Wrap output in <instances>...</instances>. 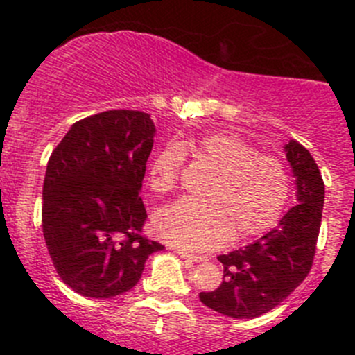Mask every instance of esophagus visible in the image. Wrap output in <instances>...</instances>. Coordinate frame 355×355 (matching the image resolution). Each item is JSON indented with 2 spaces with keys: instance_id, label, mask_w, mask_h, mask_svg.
Here are the masks:
<instances>
[{
  "instance_id": "1",
  "label": "esophagus",
  "mask_w": 355,
  "mask_h": 355,
  "mask_svg": "<svg viewBox=\"0 0 355 355\" xmlns=\"http://www.w3.org/2000/svg\"><path fill=\"white\" fill-rule=\"evenodd\" d=\"M177 254L182 259L187 261V263H200V261H204L202 256H194V254H189L185 252V250H177Z\"/></svg>"
}]
</instances>
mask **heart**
<instances>
[{
	"label": "heart",
	"instance_id": "b5f03b06",
	"mask_svg": "<svg viewBox=\"0 0 355 355\" xmlns=\"http://www.w3.org/2000/svg\"><path fill=\"white\" fill-rule=\"evenodd\" d=\"M196 157L214 170L204 189V200L184 199L155 218L161 239L187 250H207L257 237L273 228L290 198V175L273 156L259 155L245 139L230 132L200 137L192 146ZM184 153L163 146L149 164L148 182L155 194H168L178 184Z\"/></svg>",
	"mask_w": 355,
	"mask_h": 355
}]
</instances>
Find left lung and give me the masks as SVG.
<instances>
[{"label":"left lung","mask_w":355,"mask_h":355,"mask_svg":"<svg viewBox=\"0 0 355 355\" xmlns=\"http://www.w3.org/2000/svg\"><path fill=\"white\" fill-rule=\"evenodd\" d=\"M284 151L295 178L297 204L256 242L218 256L223 282L213 292L199 293L204 306L235 320H252L277 307L313 266L324 204L323 178L302 144L292 139Z\"/></svg>","instance_id":"1"}]
</instances>
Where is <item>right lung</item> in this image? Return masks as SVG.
Instances as JSON below:
<instances>
[{"instance_id": "add662e5", "label": "right lung", "mask_w": 355, "mask_h": 355, "mask_svg": "<svg viewBox=\"0 0 355 355\" xmlns=\"http://www.w3.org/2000/svg\"><path fill=\"white\" fill-rule=\"evenodd\" d=\"M156 127L148 113L113 110L70 127L42 185V234L63 284L111 299L137 285L146 259L163 250L142 237V180Z\"/></svg>"}]
</instances>
